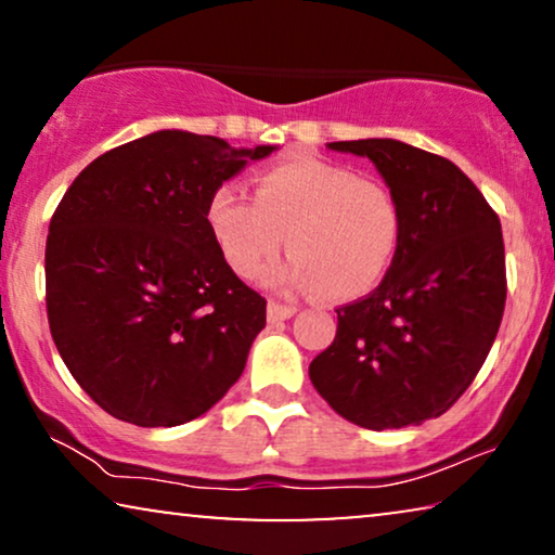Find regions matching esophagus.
Listing matches in <instances>:
<instances>
[{
	"label": "esophagus",
	"instance_id": "34e87169",
	"mask_svg": "<svg viewBox=\"0 0 555 555\" xmlns=\"http://www.w3.org/2000/svg\"><path fill=\"white\" fill-rule=\"evenodd\" d=\"M293 315H295L293 306H285V302H275V300L268 302V321L270 323L287 321V318H293Z\"/></svg>",
	"mask_w": 555,
	"mask_h": 555
}]
</instances>
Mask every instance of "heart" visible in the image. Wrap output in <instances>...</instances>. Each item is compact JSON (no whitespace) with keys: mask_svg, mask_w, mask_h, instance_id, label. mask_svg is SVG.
I'll list each match as a JSON object with an SVG mask.
<instances>
[{"mask_svg":"<svg viewBox=\"0 0 555 555\" xmlns=\"http://www.w3.org/2000/svg\"><path fill=\"white\" fill-rule=\"evenodd\" d=\"M207 222L224 260L242 278H255L287 234L293 257L270 272V285L318 291L331 300L374 291L404 230L401 204L384 181L315 156H293L264 169L255 199L222 184L209 196Z\"/></svg>","mask_w":555,"mask_h":555,"instance_id":"1","label":"heart"}]
</instances>
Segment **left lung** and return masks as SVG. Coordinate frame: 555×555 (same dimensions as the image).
Here are the masks:
<instances>
[{
    "label": "left lung",
    "mask_w": 555,
    "mask_h": 555,
    "mask_svg": "<svg viewBox=\"0 0 555 555\" xmlns=\"http://www.w3.org/2000/svg\"><path fill=\"white\" fill-rule=\"evenodd\" d=\"M328 149L374 162L404 230L382 285L336 310V338L310 363V382L359 427L437 420L473 384L503 321L500 219L450 158L393 139Z\"/></svg>",
    "instance_id": "1"
}]
</instances>
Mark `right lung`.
<instances>
[{
	"label": "right lung",
	"instance_id": "obj_1",
	"mask_svg": "<svg viewBox=\"0 0 555 555\" xmlns=\"http://www.w3.org/2000/svg\"><path fill=\"white\" fill-rule=\"evenodd\" d=\"M275 146L156 131L105 151L50 219V333L80 389L120 422L177 427L245 371L268 300L227 264L209 196Z\"/></svg>",
	"mask_w": 555,
	"mask_h": 555
}]
</instances>
